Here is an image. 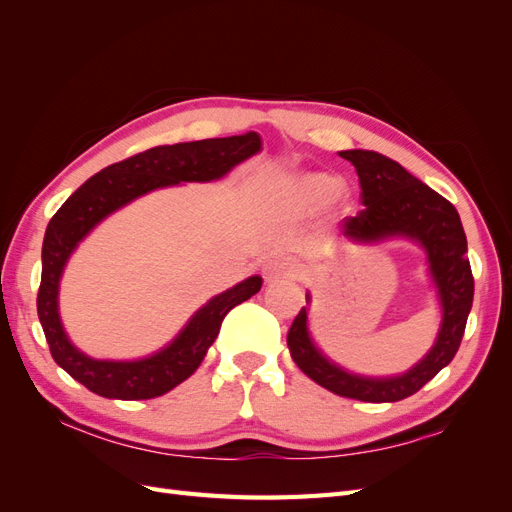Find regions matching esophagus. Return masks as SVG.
<instances>
[{
    "mask_svg": "<svg viewBox=\"0 0 512 512\" xmlns=\"http://www.w3.org/2000/svg\"><path fill=\"white\" fill-rule=\"evenodd\" d=\"M262 273H265V280L267 282H275L280 280V277H286L292 273V265L288 260H269L265 269H262Z\"/></svg>",
    "mask_w": 512,
    "mask_h": 512,
    "instance_id": "1",
    "label": "esophagus"
}]
</instances>
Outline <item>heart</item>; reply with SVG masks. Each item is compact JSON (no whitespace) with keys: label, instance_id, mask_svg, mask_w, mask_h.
Here are the masks:
<instances>
[{"label":"heart","instance_id":"heart-1","mask_svg":"<svg viewBox=\"0 0 512 512\" xmlns=\"http://www.w3.org/2000/svg\"><path fill=\"white\" fill-rule=\"evenodd\" d=\"M282 200L290 211L301 215L318 213L331 203L344 213L352 209L344 192V179L333 173H322V170L303 173L286 181L282 188Z\"/></svg>","mask_w":512,"mask_h":512}]
</instances>
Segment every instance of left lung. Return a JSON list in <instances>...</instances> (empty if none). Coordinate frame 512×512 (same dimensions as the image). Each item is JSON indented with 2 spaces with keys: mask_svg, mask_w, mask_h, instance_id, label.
Instances as JSON below:
<instances>
[{
  "mask_svg": "<svg viewBox=\"0 0 512 512\" xmlns=\"http://www.w3.org/2000/svg\"><path fill=\"white\" fill-rule=\"evenodd\" d=\"M339 156L356 168L365 205L359 215L339 224V237L352 245H376L389 239H410L421 245L442 309L440 329L421 361L404 374L386 378L352 374L322 354L309 335L307 307H301L288 331V350L307 378L335 395L369 404L399 401L423 389L459 350L474 299L466 232L457 209L399 162L365 149L339 151ZM305 297L307 303L312 301L309 292Z\"/></svg>",
  "mask_w": 512,
  "mask_h": 512,
  "instance_id": "1",
  "label": "left lung"
}]
</instances>
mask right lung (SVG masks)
<instances>
[{
	"mask_svg": "<svg viewBox=\"0 0 512 512\" xmlns=\"http://www.w3.org/2000/svg\"><path fill=\"white\" fill-rule=\"evenodd\" d=\"M260 149L256 132L153 147L106 166L59 207L44 232L38 318L55 363L76 382L106 399H153L173 391L203 363L224 316L260 290V275L215 294L185 322L173 342L134 361L94 359L70 342L59 316V282L79 243L111 213L153 190L218 181Z\"/></svg>",
	"mask_w": 512,
	"mask_h": 512,
	"instance_id": "obj_1",
	"label": "right lung"
}]
</instances>
